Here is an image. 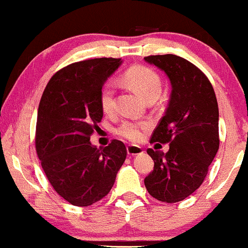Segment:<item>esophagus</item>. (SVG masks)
Here are the masks:
<instances>
[{"label": "esophagus", "mask_w": 248, "mask_h": 248, "mask_svg": "<svg viewBox=\"0 0 248 248\" xmlns=\"http://www.w3.org/2000/svg\"><path fill=\"white\" fill-rule=\"evenodd\" d=\"M127 153L128 155L130 156H135V155H140V154L143 153V149L139 146H134V144H129L127 147Z\"/></svg>", "instance_id": "1"}]
</instances>
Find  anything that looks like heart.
Masks as SVG:
<instances>
[{"label":"heart","instance_id":"1","mask_svg":"<svg viewBox=\"0 0 248 248\" xmlns=\"http://www.w3.org/2000/svg\"><path fill=\"white\" fill-rule=\"evenodd\" d=\"M124 80L130 87L139 93L143 99L157 98L162 91L160 77L155 71L146 66H134L124 73ZM115 87L113 82L107 81L102 85L100 91V104L102 109L107 114L114 112L115 108ZM146 124L132 120H124L116 129L121 138L129 141H139L142 136V130Z\"/></svg>","mask_w":248,"mask_h":248}]
</instances>
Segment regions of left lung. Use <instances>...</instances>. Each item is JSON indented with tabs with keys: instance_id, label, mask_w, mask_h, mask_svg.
Returning <instances> with one entry per match:
<instances>
[{
	"instance_id": "1",
	"label": "left lung",
	"mask_w": 248,
	"mask_h": 248,
	"mask_svg": "<svg viewBox=\"0 0 248 248\" xmlns=\"http://www.w3.org/2000/svg\"><path fill=\"white\" fill-rule=\"evenodd\" d=\"M144 61L166 73L171 94L150 142L169 143L168 153L147 150L154 170L144 186L154 198L177 203L203 183L219 148V110L211 82L198 67L175 55Z\"/></svg>"
}]
</instances>
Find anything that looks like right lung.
I'll list each match as a JSON object with an SVG mask.
<instances>
[{
    "mask_svg": "<svg viewBox=\"0 0 248 248\" xmlns=\"http://www.w3.org/2000/svg\"><path fill=\"white\" fill-rule=\"evenodd\" d=\"M122 64L94 58L56 73L43 92L37 113L36 150L47 179L59 196L76 206H90L114 186L126 160V146L113 140L96 148L90 136L104 115L100 91Z\"/></svg>",
    "mask_w": 248,
    "mask_h": 248,
    "instance_id": "1",
    "label": "right lung"
}]
</instances>
